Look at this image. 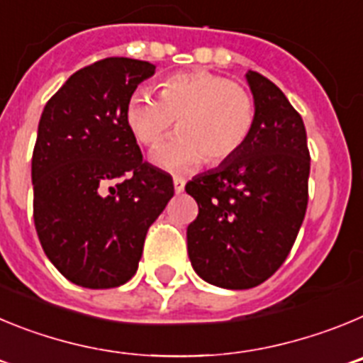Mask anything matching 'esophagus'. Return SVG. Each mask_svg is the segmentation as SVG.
<instances>
[{
	"label": "esophagus",
	"instance_id": "obj_1",
	"mask_svg": "<svg viewBox=\"0 0 363 363\" xmlns=\"http://www.w3.org/2000/svg\"><path fill=\"white\" fill-rule=\"evenodd\" d=\"M184 189H185V179L179 178V176H176V178H174V191H176V194H179V192H184Z\"/></svg>",
	"mask_w": 363,
	"mask_h": 363
}]
</instances>
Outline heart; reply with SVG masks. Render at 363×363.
I'll return each mask as SVG.
<instances>
[{
    "mask_svg": "<svg viewBox=\"0 0 363 363\" xmlns=\"http://www.w3.org/2000/svg\"><path fill=\"white\" fill-rule=\"evenodd\" d=\"M158 98L136 91L125 120L145 147H154L178 125V133L152 152V162L171 172L200 163L220 165L242 150L256 123V101L249 89L209 70L172 74L158 83Z\"/></svg>",
    "mask_w": 363,
    "mask_h": 363,
    "instance_id": "heart-1",
    "label": "heart"
}]
</instances>
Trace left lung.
I'll return each instance as SVG.
<instances>
[{
	"label": "left lung",
	"mask_w": 363,
	"mask_h": 363,
	"mask_svg": "<svg viewBox=\"0 0 363 363\" xmlns=\"http://www.w3.org/2000/svg\"><path fill=\"white\" fill-rule=\"evenodd\" d=\"M245 76L256 101L251 136L236 156L185 185L198 203L187 227L192 269L223 289H251L280 269L309 200L303 120L271 79Z\"/></svg>",
	"instance_id": "obj_1"
}]
</instances>
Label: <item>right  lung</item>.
I'll return each instance as SVG.
<instances>
[{"instance_id": "right-lung-1", "label": "right lung", "mask_w": 363, "mask_h": 363, "mask_svg": "<svg viewBox=\"0 0 363 363\" xmlns=\"http://www.w3.org/2000/svg\"><path fill=\"white\" fill-rule=\"evenodd\" d=\"M156 67L105 57L47 101L32 152L34 225L45 255L86 289L136 274L149 227L174 196L171 174L143 162L125 108ZM111 181H118L108 188Z\"/></svg>"}]
</instances>
